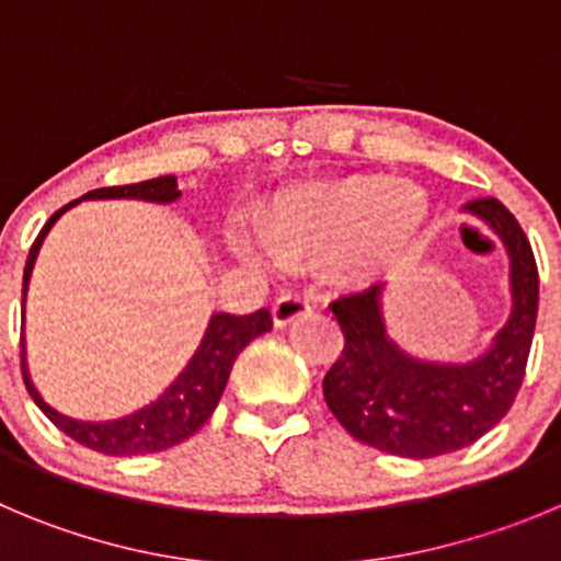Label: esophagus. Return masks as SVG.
Returning a JSON list of instances; mask_svg holds the SVG:
<instances>
[{"instance_id":"34e87169","label":"esophagus","mask_w":561,"mask_h":561,"mask_svg":"<svg viewBox=\"0 0 561 561\" xmlns=\"http://www.w3.org/2000/svg\"><path fill=\"white\" fill-rule=\"evenodd\" d=\"M310 310H312L310 298L298 296V293H287V296L276 298L274 307H271L276 327H287V323L296 321L298 316H305V312H310Z\"/></svg>"}]
</instances>
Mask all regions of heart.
<instances>
[{
  "instance_id": "1",
  "label": "heart",
  "mask_w": 561,
  "mask_h": 561,
  "mask_svg": "<svg viewBox=\"0 0 561 561\" xmlns=\"http://www.w3.org/2000/svg\"><path fill=\"white\" fill-rule=\"evenodd\" d=\"M426 216L428 198L415 182L359 174L282 193L256 229L279 265L337 254L343 268L368 271L392 263Z\"/></svg>"
}]
</instances>
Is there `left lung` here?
<instances>
[{"instance_id":"obj_1","label":"left lung","mask_w":561,"mask_h":561,"mask_svg":"<svg viewBox=\"0 0 561 561\" xmlns=\"http://www.w3.org/2000/svg\"><path fill=\"white\" fill-rule=\"evenodd\" d=\"M465 209L510 254L512 316L479 359L443 365L401 352L381 321V282L332 301L345 343L323 376V399L352 437L396 457L428 459L476 443L510 412L526 376L540 301L531 243L499 198H473Z\"/></svg>"}]
</instances>
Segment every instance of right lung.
Masks as SVG:
<instances>
[{"instance_id": "add662e5", "label": "right lung", "mask_w": 561, "mask_h": 561, "mask_svg": "<svg viewBox=\"0 0 561 561\" xmlns=\"http://www.w3.org/2000/svg\"><path fill=\"white\" fill-rule=\"evenodd\" d=\"M82 198H144V202L165 204L176 202V198H180V191H176V176H157V180L135 182V185L99 187V191H88ZM82 198L68 202L66 207L57 209L55 216L44 224L38 238H35L27 256V265H24L21 307H24L30 274H33L35 256H38V249L41 243H44L46 232H49L51 224H55L68 207L80 204ZM271 327H274V321H271L268 310H256L251 312V316L216 312V316L209 318V327L207 332H204L198 352L193 354L187 368L176 376L174 385L162 392L154 404L144 407V410L133 412V415L127 417H118V421H75V417L60 415L57 410H51V407L41 399V392L35 390L33 379H30L27 374V363H24V337H21V374H24V385H27V392L33 396L35 404L41 407V412H44L60 432H66L71 439H77L80 446L93 448V451L99 454H110V457L157 454L165 451V448L171 446H180L182 439L196 434L198 428L209 421V415L216 412L218 401H221V392L224 387H227L229 370H232L238 354L243 352L251 340L271 332Z\"/></svg>"}]
</instances>
